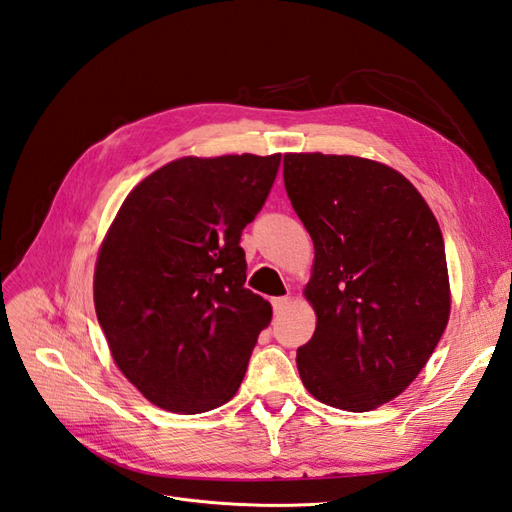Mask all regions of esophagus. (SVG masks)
I'll use <instances>...</instances> for the list:
<instances>
[{
    "mask_svg": "<svg viewBox=\"0 0 512 512\" xmlns=\"http://www.w3.org/2000/svg\"><path fill=\"white\" fill-rule=\"evenodd\" d=\"M292 298L290 296H279V298H272V307H274V313H283L287 307H290Z\"/></svg>",
    "mask_w": 512,
    "mask_h": 512,
    "instance_id": "1",
    "label": "esophagus"
}]
</instances>
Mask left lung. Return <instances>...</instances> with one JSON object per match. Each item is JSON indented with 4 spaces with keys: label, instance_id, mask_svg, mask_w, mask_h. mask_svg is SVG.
I'll use <instances>...</instances> for the list:
<instances>
[{
    "label": "left lung",
    "instance_id": "8db88e82",
    "mask_svg": "<svg viewBox=\"0 0 512 512\" xmlns=\"http://www.w3.org/2000/svg\"><path fill=\"white\" fill-rule=\"evenodd\" d=\"M283 181L316 251L300 378L324 404L372 411L415 381L448 326L439 222L409 179L368 157L285 153Z\"/></svg>",
    "mask_w": 512,
    "mask_h": 512
}]
</instances>
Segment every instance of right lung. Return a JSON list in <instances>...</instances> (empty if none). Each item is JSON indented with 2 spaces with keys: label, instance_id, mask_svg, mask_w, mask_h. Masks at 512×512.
<instances>
[{
  "label": "right lung",
  "instance_id": "right-lung-1",
  "mask_svg": "<svg viewBox=\"0 0 512 512\" xmlns=\"http://www.w3.org/2000/svg\"><path fill=\"white\" fill-rule=\"evenodd\" d=\"M279 164L281 153L168 162L127 194L99 246L95 311L112 359L164 411L229 402L272 320L244 287L240 235Z\"/></svg>",
  "mask_w": 512,
  "mask_h": 512
}]
</instances>
